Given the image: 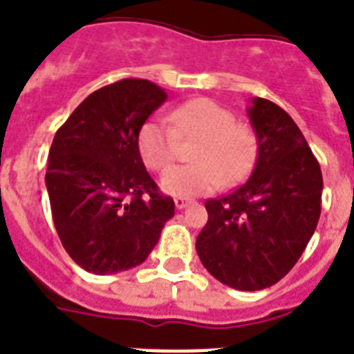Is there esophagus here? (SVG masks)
Masks as SVG:
<instances>
[{
  "label": "esophagus",
  "instance_id": "obj_1",
  "mask_svg": "<svg viewBox=\"0 0 354 354\" xmlns=\"http://www.w3.org/2000/svg\"><path fill=\"white\" fill-rule=\"evenodd\" d=\"M191 204V200L187 198H182V196H176L174 198V205H176V209H183V207H187Z\"/></svg>",
  "mask_w": 354,
  "mask_h": 354
}]
</instances>
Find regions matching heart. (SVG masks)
<instances>
[{"label": "heart", "instance_id": "b5f03b06", "mask_svg": "<svg viewBox=\"0 0 354 354\" xmlns=\"http://www.w3.org/2000/svg\"><path fill=\"white\" fill-rule=\"evenodd\" d=\"M169 121L152 118L138 136L145 165L163 171L178 154V139H198L191 150L194 163L176 165L160 178L161 189L171 196L193 198L213 193L222 185H236L250 174L257 158V133L235 113L213 99H193L169 113Z\"/></svg>", "mask_w": 354, "mask_h": 354}]
</instances>
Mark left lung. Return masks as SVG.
Returning <instances> with one entry per match:
<instances>
[{"label": "left lung", "mask_w": 354, "mask_h": 354, "mask_svg": "<svg viewBox=\"0 0 354 354\" xmlns=\"http://www.w3.org/2000/svg\"><path fill=\"white\" fill-rule=\"evenodd\" d=\"M259 152L252 176L205 202L207 224L196 252L215 279L263 290L283 279L305 252L322 213L324 178L294 119L268 99L248 108Z\"/></svg>", "instance_id": "1"}]
</instances>
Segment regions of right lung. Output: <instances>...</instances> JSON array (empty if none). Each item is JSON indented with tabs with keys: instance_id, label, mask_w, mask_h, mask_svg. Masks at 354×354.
I'll return each instance as SVG.
<instances>
[{
	"instance_id": "add662e5",
	"label": "right lung",
	"mask_w": 354,
	"mask_h": 354,
	"mask_svg": "<svg viewBox=\"0 0 354 354\" xmlns=\"http://www.w3.org/2000/svg\"><path fill=\"white\" fill-rule=\"evenodd\" d=\"M165 101L150 80H118L86 97L55 133L46 172L53 222L90 274L143 263L174 216V200L160 193L138 149L139 130Z\"/></svg>"
}]
</instances>
